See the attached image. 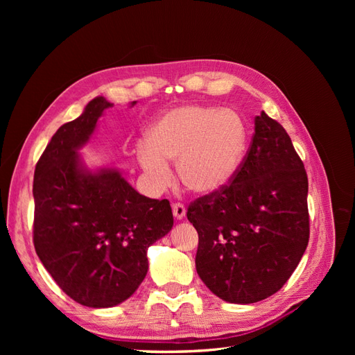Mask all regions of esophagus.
<instances>
[{
	"label": "esophagus",
	"instance_id": "34e87169",
	"mask_svg": "<svg viewBox=\"0 0 355 355\" xmlns=\"http://www.w3.org/2000/svg\"><path fill=\"white\" fill-rule=\"evenodd\" d=\"M173 214H175V218L176 219H184L185 218V214H187V209H185V206L182 202H175L173 204Z\"/></svg>",
	"mask_w": 355,
	"mask_h": 355
}]
</instances>
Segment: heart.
Instances as JSON below:
<instances>
[{"mask_svg":"<svg viewBox=\"0 0 355 355\" xmlns=\"http://www.w3.org/2000/svg\"><path fill=\"white\" fill-rule=\"evenodd\" d=\"M249 127L234 110L185 105L153 124L137 158L157 189L171 182L167 161L176 163L182 184L196 194H213L227 187L241 167Z\"/></svg>","mask_w":355,"mask_h":355,"instance_id":"heart-1","label":"heart"}]
</instances>
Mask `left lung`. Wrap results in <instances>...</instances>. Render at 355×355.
I'll return each instance as SVG.
<instances>
[{"label": "left lung", "mask_w": 355, "mask_h": 355, "mask_svg": "<svg viewBox=\"0 0 355 355\" xmlns=\"http://www.w3.org/2000/svg\"><path fill=\"white\" fill-rule=\"evenodd\" d=\"M306 196V171L290 136L261 112L230 185L188 207L198 232L196 268L211 293L254 304L284 286L309 240Z\"/></svg>", "instance_id": "obj_1"}]
</instances>
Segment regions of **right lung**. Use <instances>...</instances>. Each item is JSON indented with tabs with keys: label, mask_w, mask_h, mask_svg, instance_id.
Segmentation results:
<instances>
[{
	"label": "right lung",
	"mask_w": 355,
	"mask_h": 355,
	"mask_svg": "<svg viewBox=\"0 0 355 355\" xmlns=\"http://www.w3.org/2000/svg\"><path fill=\"white\" fill-rule=\"evenodd\" d=\"M112 105L98 96L59 127L38 159L32 189L40 261L63 292L90 308L130 297L148 272V247L173 227L168 200L141 196L114 167L90 170L78 154Z\"/></svg>",
	"instance_id": "obj_1"
}]
</instances>
